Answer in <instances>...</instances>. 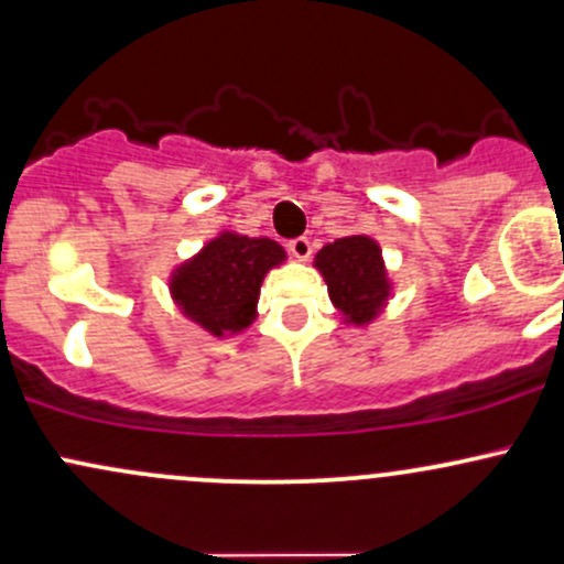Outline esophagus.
Here are the masks:
<instances>
[{
  "mask_svg": "<svg viewBox=\"0 0 564 564\" xmlns=\"http://www.w3.org/2000/svg\"><path fill=\"white\" fill-rule=\"evenodd\" d=\"M289 251H292V257H296V259H307L311 257L313 246L307 238H294V240H289Z\"/></svg>",
  "mask_w": 564,
  "mask_h": 564,
  "instance_id": "1",
  "label": "esophagus"
}]
</instances>
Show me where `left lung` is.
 <instances>
[{
	"label": "left lung",
	"instance_id": "left-lung-1",
	"mask_svg": "<svg viewBox=\"0 0 564 564\" xmlns=\"http://www.w3.org/2000/svg\"><path fill=\"white\" fill-rule=\"evenodd\" d=\"M315 268L324 275L334 307L345 315V324H369L391 294L380 246L367 235H348L326 243L315 253Z\"/></svg>",
	"mask_w": 564,
	"mask_h": 564
}]
</instances>
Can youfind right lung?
<instances>
[{
    "instance_id": "obj_1",
    "label": "right lung",
    "mask_w": 564,
    "mask_h": 564,
    "mask_svg": "<svg viewBox=\"0 0 564 564\" xmlns=\"http://www.w3.org/2000/svg\"><path fill=\"white\" fill-rule=\"evenodd\" d=\"M283 259L286 251L275 240L221 232L176 268L171 294L182 313L214 337L238 334L257 318L259 286Z\"/></svg>"
}]
</instances>
